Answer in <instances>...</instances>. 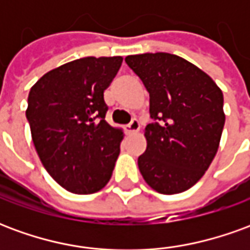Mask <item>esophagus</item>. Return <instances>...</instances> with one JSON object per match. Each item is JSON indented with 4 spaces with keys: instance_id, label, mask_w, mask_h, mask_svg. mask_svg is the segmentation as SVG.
Segmentation results:
<instances>
[{
    "instance_id": "34e87169",
    "label": "esophagus",
    "mask_w": 250,
    "mask_h": 250,
    "mask_svg": "<svg viewBox=\"0 0 250 250\" xmlns=\"http://www.w3.org/2000/svg\"><path fill=\"white\" fill-rule=\"evenodd\" d=\"M125 130L127 134H132V132H138V131L141 130V123L138 122L136 119H134L131 122L130 125H127L125 127Z\"/></svg>"
}]
</instances>
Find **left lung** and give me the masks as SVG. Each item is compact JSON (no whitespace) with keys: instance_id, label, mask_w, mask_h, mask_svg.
I'll list each match as a JSON object with an SVG mask.
<instances>
[{"instance_id":"left-lung-1","label":"left lung","mask_w":250,"mask_h":250,"mask_svg":"<svg viewBox=\"0 0 250 250\" xmlns=\"http://www.w3.org/2000/svg\"><path fill=\"white\" fill-rule=\"evenodd\" d=\"M150 93L146 151L138 166L147 185L178 194L204 177L213 162L225 125L224 95L198 66L171 53L125 57Z\"/></svg>"}]
</instances>
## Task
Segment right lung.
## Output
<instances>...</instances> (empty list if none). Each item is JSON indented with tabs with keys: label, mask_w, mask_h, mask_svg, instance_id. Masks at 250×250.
Here are the masks:
<instances>
[{
	"label": "right lung",
	"mask_w": 250,
	"mask_h": 250,
	"mask_svg": "<svg viewBox=\"0 0 250 250\" xmlns=\"http://www.w3.org/2000/svg\"><path fill=\"white\" fill-rule=\"evenodd\" d=\"M123 57H83L46 72L28 96L26 119L42 166L73 194L108 184L123 131L105 122L104 91Z\"/></svg>",
	"instance_id": "add662e5"
}]
</instances>
